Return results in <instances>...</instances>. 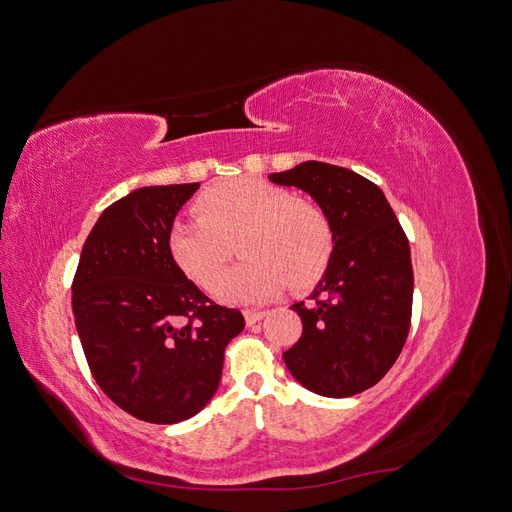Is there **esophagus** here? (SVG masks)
Instances as JSON below:
<instances>
[{
	"label": "esophagus",
	"mask_w": 512,
	"mask_h": 512,
	"mask_svg": "<svg viewBox=\"0 0 512 512\" xmlns=\"http://www.w3.org/2000/svg\"><path fill=\"white\" fill-rule=\"evenodd\" d=\"M243 316H245L247 327H252V324H256V322H260L262 318H265L267 312H262V309H245Z\"/></svg>",
	"instance_id": "esophagus-1"
}]
</instances>
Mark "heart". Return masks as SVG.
<instances>
[{
    "mask_svg": "<svg viewBox=\"0 0 512 512\" xmlns=\"http://www.w3.org/2000/svg\"><path fill=\"white\" fill-rule=\"evenodd\" d=\"M196 218L168 228L166 252L198 288L211 290L240 239L241 266L215 288L226 303H260L286 288L309 290L329 271L335 254L331 215L286 185L237 177L200 192Z\"/></svg>",
    "mask_w": 512,
    "mask_h": 512,
    "instance_id": "obj_1",
    "label": "heart"
}]
</instances>
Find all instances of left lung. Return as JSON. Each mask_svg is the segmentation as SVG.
<instances>
[{
	"instance_id": "8db88e82",
	"label": "left lung",
	"mask_w": 512,
	"mask_h": 512,
	"mask_svg": "<svg viewBox=\"0 0 512 512\" xmlns=\"http://www.w3.org/2000/svg\"><path fill=\"white\" fill-rule=\"evenodd\" d=\"M269 179L305 190L335 228V254L314 303L292 305L303 333L284 352L286 367L312 393H363L408 339L414 273L406 232L378 185L354 170L309 160Z\"/></svg>"
}]
</instances>
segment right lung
<instances>
[{
    "label": "right lung",
    "instance_id": "1",
    "mask_svg": "<svg viewBox=\"0 0 512 512\" xmlns=\"http://www.w3.org/2000/svg\"><path fill=\"white\" fill-rule=\"evenodd\" d=\"M200 183L151 185L106 207L83 245L72 312L91 376L121 410L173 425L218 391L224 350L245 320L213 303L166 252Z\"/></svg>",
    "mask_w": 512,
    "mask_h": 512
}]
</instances>
